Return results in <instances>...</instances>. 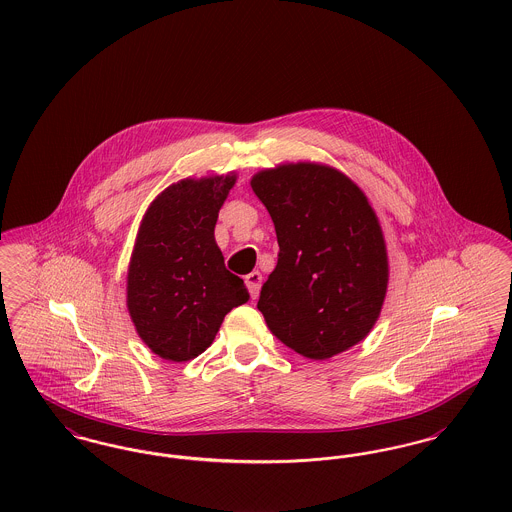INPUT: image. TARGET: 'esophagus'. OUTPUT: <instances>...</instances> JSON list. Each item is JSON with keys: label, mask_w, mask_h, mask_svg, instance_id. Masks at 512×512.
I'll use <instances>...</instances> for the list:
<instances>
[{"label": "esophagus", "mask_w": 512, "mask_h": 512, "mask_svg": "<svg viewBox=\"0 0 512 512\" xmlns=\"http://www.w3.org/2000/svg\"><path fill=\"white\" fill-rule=\"evenodd\" d=\"M245 282H247V288H249L251 296L257 298V296H259V290H261V284H263V274L259 271L249 272V274L245 276Z\"/></svg>", "instance_id": "obj_1"}]
</instances>
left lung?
<instances>
[{
  "label": "left lung",
  "mask_w": 512,
  "mask_h": 512,
  "mask_svg": "<svg viewBox=\"0 0 512 512\" xmlns=\"http://www.w3.org/2000/svg\"><path fill=\"white\" fill-rule=\"evenodd\" d=\"M278 240L259 311L272 334L311 360L348 350L375 325L389 263L377 216L360 187L319 164H286L251 180Z\"/></svg>",
  "instance_id": "left-lung-1"
}]
</instances>
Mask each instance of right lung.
Segmentation results:
<instances>
[{
	"mask_svg": "<svg viewBox=\"0 0 512 512\" xmlns=\"http://www.w3.org/2000/svg\"><path fill=\"white\" fill-rule=\"evenodd\" d=\"M236 176L183 180L145 214L127 272V307L143 342L170 361L203 354L224 317L249 300L214 241Z\"/></svg>",
	"mask_w": 512,
	"mask_h": 512,
	"instance_id": "add662e5",
	"label": "right lung"
}]
</instances>
